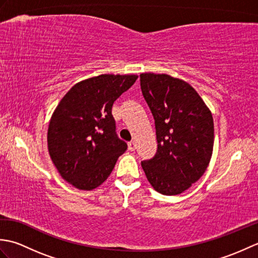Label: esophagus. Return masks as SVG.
I'll return each instance as SVG.
<instances>
[{"instance_id":"obj_1","label":"esophagus","mask_w":258,"mask_h":258,"mask_svg":"<svg viewBox=\"0 0 258 258\" xmlns=\"http://www.w3.org/2000/svg\"><path fill=\"white\" fill-rule=\"evenodd\" d=\"M135 149H136V142L135 141L130 142V143H128V150L133 152V151H135Z\"/></svg>"}]
</instances>
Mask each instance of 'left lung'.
<instances>
[{
  "instance_id": "1",
  "label": "left lung",
  "mask_w": 258,
  "mask_h": 258,
  "mask_svg": "<svg viewBox=\"0 0 258 258\" xmlns=\"http://www.w3.org/2000/svg\"><path fill=\"white\" fill-rule=\"evenodd\" d=\"M141 90L155 120L157 151L143 161L150 184L178 195L205 173L214 146L212 112L193 86L168 74L142 73Z\"/></svg>"
}]
</instances>
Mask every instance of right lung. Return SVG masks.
Returning <instances> with one entry per match:
<instances>
[{"instance_id":"right-lung-1","label":"right lung","mask_w":258,"mask_h":258,"mask_svg":"<svg viewBox=\"0 0 258 258\" xmlns=\"http://www.w3.org/2000/svg\"><path fill=\"white\" fill-rule=\"evenodd\" d=\"M139 76L102 74L76 83L54 109L47 146L62 178L82 190L102 185L127 149L115 133L113 103Z\"/></svg>"}]
</instances>
